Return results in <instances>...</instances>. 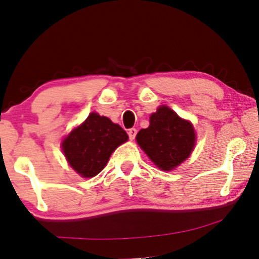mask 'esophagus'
Returning a JSON list of instances; mask_svg holds the SVG:
<instances>
[{"instance_id": "34e87169", "label": "esophagus", "mask_w": 259, "mask_h": 259, "mask_svg": "<svg viewBox=\"0 0 259 259\" xmlns=\"http://www.w3.org/2000/svg\"><path fill=\"white\" fill-rule=\"evenodd\" d=\"M128 135H129L130 140H134V138L136 137V135H137V130L135 128H131V129L128 130Z\"/></svg>"}]
</instances>
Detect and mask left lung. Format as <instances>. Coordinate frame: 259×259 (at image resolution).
I'll return each instance as SVG.
<instances>
[{
  "instance_id": "8db88e82",
  "label": "left lung",
  "mask_w": 259,
  "mask_h": 259,
  "mask_svg": "<svg viewBox=\"0 0 259 259\" xmlns=\"http://www.w3.org/2000/svg\"><path fill=\"white\" fill-rule=\"evenodd\" d=\"M137 143L158 167L169 171L188 158L195 144V134L188 121L168 107H160L150 117L149 128L140 130Z\"/></svg>"
}]
</instances>
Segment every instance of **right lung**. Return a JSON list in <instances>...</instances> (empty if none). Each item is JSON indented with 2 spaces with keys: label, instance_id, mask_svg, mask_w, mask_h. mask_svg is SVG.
<instances>
[{
  "label": "right lung",
  "instance_id": "add662e5",
  "mask_svg": "<svg viewBox=\"0 0 259 259\" xmlns=\"http://www.w3.org/2000/svg\"><path fill=\"white\" fill-rule=\"evenodd\" d=\"M128 135L108 117L92 113L82 124L63 142V151L71 166L84 178H92L102 171L110 154Z\"/></svg>",
  "mask_w": 259,
  "mask_h": 259
}]
</instances>
